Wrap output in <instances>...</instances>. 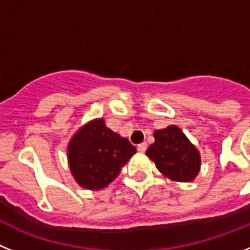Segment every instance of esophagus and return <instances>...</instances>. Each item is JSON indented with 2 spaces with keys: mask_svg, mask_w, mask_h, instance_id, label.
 <instances>
[{
  "mask_svg": "<svg viewBox=\"0 0 250 250\" xmlns=\"http://www.w3.org/2000/svg\"><path fill=\"white\" fill-rule=\"evenodd\" d=\"M146 149H147V143H141V145L138 146V150L141 153H145Z\"/></svg>",
  "mask_w": 250,
  "mask_h": 250,
  "instance_id": "obj_1",
  "label": "esophagus"
}]
</instances>
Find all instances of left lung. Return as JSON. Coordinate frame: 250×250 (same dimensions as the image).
Returning <instances> with one entry per match:
<instances>
[{
	"mask_svg": "<svg viewBox=\"0 0 250 250\" xmlns=\"http://www.w3.org/2000/svg\"><path fill=\"white\" fill-rule=\"evenodd\" d=\"M154 143L148 147L147 154L157 169L168 179L192 182L201 170V153L178 125L156 130Z\"/></svg>",
	"mask_w": 250,
	"mask_h": 250,
	"instance_id": "obj_1",
	"label": "left lung"
}]
</instances>
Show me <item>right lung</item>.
<instances>
[{
	"instance_id": "1",
	"label": "right lung",
	"mask_w": 250,
	"mask_h": 250,
	"mask_svg": "<svg viewBox=\"0 0 250 250\" xmlns=\"http://www.w3.org/2000/svg\"><path fill=\"white\" fill-rule=\"evenodd\" d=\"M136 153L127 138L114 133L103 118H96L73 134L67 147L72 175L84 189L100 190L118 177Z\"/></svg>"
}]
</instances>
